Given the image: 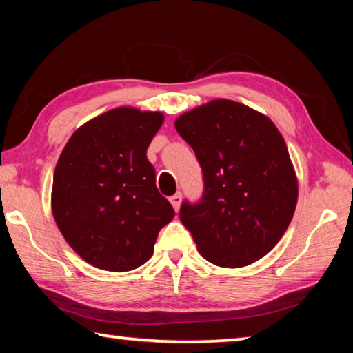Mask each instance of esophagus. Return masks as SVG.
Here are the masks:
<instances>
[{"label":"esophagus","instance_id":"34e87169","mask_svg":"<svg viewBox=\"0 0 353 353\" xmlns=\"http://www.w3.org/2000/svg\"><path fill=\"white\" fill-rule=\"evenodd\" d=\"M170 202H171L172 208H174L176 212H179V208H181V202H182V193H181V191H179V193H176L174 196H171Z\"/></svg>","mask_w":353,"mask_h":353}]
</instances>
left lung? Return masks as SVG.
<instances>
[{"mask_svg":"<svg viewBox=\"0 0 353 353\" xmlns=\"http://www.w3.org/2000/svg\"><path fill=\"white\" fill-rule=\"evenodd\" d=\"M174 126L204 174L202 199L181 207L199 254L221 268L260 260L283 236L297 204L282 134L266 115L230 99L185 112Z\"/></svg>","mask_w":353,"mask_h":353,"instance_id":"left-lung-1","label":"left lung"}]
</instances>
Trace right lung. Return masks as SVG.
Masks as SVG:
<instances>
[{
  "instance_id": "obj_1",
  "label": "right lung",
  "mask_w": 353,
  "mask_h": 353,
  "mask_svg": "<svg viewBox=\"0 0 353 353\" xmlns=\"http://www.w3.org/2000/svg\"><path fill=\"white\" fill-rule=\"evenodd\" d=\"M162 112L117 107L82 124L57 160L51 208L81 259L124 272L146 263L174 210L155 187L146 157Z\"/></svg>"
}]
</instances>
